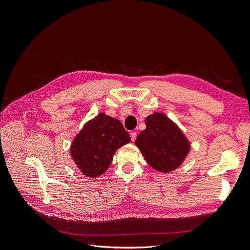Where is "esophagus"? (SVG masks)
<instances>
[{"label": "esophagus", "mask_w": 250, "mask_h": 250, "mask_svg": "<svg viewBox=\"0 0 250 250\" xmlns=\"http://www.w3.org/2000/svg\"><path fill=\"white\" fill-rule=\"evenodd\" d=\"M136 136H137L136 132H134V131L130 132V137H131V140H132V141H135V139H136Z\"/></svg>", "instance_id": "1"}]
</instances>
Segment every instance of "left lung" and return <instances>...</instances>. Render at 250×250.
<instances>
[{"mask_svg": "<svg viewBox=\"0 0 250 250\" xmlns=\"http://www.w3.org/2000/svg\"><path fill=\"white\" fill-rule=\"evenodd\" d=\"M146 128L135 140L136 146L150 167L169 173L180 167L190 150V144L181 129L162 113L146 118Z\"/></svg>", "mask_w": 250, "mask_h": 250, "instance_id": "left-lung-1", "label": "left lung"}]
</instances>
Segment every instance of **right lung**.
<instances>
[{
  "label": "right lung",
  "instance_id": "add662e5",
  "mask_svg": "<svg viewBox=\"0 0 250 250\" xmlns=\"http://www.w3.org/2000/svg\"><path fill=\"white\" fill-rule=\"evenodd\" d=\"M129 142L122 123L102 112L84 124L71 145L70 153L83 175L96 178L109 169L116 150Z\"/></svg>",
  "mask_w": 250,
  "mask_h": 250
}]
</instances>
